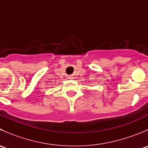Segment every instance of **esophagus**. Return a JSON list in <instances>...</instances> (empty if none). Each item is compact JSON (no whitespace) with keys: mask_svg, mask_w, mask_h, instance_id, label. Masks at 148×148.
I'll list each match as a JSON object with an SVG mask.
<instances>
[{"mask_svg":"<svg viewBox=\"0 0 148 148\" xmlns=\"http://www.w3.org/2000/svg\"><path fill=\"white\" fill-rule=\"evenodd\" d=\"M68 78H69V79H72V77H69Z\"/></svg>","mask_w":148,"mask_h":148,"instance_id":"34e87169","label":"esophagus"}]
</instances>
